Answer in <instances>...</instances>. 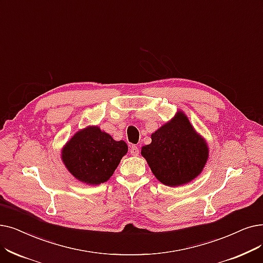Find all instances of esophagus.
<instances>
[{
  "label": "esophagus",
  "instance_id": "1",
  "mask_svg": "<svg viewBox=\"0 0 263 263\" xmlns=\"http://www.w3.org/2000/svg\"><path fill=\"white\" fill-rule=\"evenodd\" d=\"M130 154L132 155V156H139V154H140V149L136 146H132L131 148H130Z\"/></svg>",
  "mask_w": 263,
  "mask_h": 263
}]
</instances>
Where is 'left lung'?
I'll list each match as a JSON object with an SVG mask.
<instances>
[{
  "label": "left lung",
  "mask_w": 263,
  "mask_h": 263,
  "mask_svg": "<svg viewBox=\"0 0 263 263\" xmlns=\"http://www.w3.org/2000/svg\"><path fill=\"white\" fill-rule=\"evenodd\" d=\"M209 146L182 110L152 134V143L142 147L156 178L168 187L186 185L197 178L208 162Z\"/></svg>",
  "instance_id": "1"
}]
</instances>
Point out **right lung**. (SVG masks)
I'll return each mask as SVG.
<instances>
[{
    "label": "right lung",
    "mask_w": 263,
    "mask_h": 263,
    "mask_svg": "<svg viewBox=\"0 0 263 263\" xmlns=\"http://www.w3.org/2000/svg\"><path fill=\"white\" fill-rule=\"evenodd\" d=\"M128 153L124 141H115L98 125L77 131L61 151L62 162L78 181L96 186L107 181Z\"/></svg>",
    "instance_id": "obj_1"
}]
</instances>
